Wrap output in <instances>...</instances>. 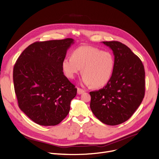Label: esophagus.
I'll use <instances>...</instances> for the list:
<instances>
[{"label": "esophagus", "instance_id": "esophagus-1", "mask_svg": "<svg viewBox=\"0 0 159 159\" xmlns=\"http://www.w3.org/2000/svg\"><path fill=\"white\" fill-rule=\"evenodd\" d=\"M77 90H78V94H83V93H84L85 92V90H84V89H80V88H79V87L77 88Z\"/></svg>", "mask_w": 159, "mask_h": 159}]
</instances>
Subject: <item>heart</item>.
Instances as JSON below:
<instances>
[{"instance_id":"obj_1","label":"heart","mask_w":159,"mask_h":159,"mask_svg":"<svg viewBox=\"0 0 159 159\" xmlns=\"http://www.w3.org/2000/svg\"><path fill=\"white\" fill-rule=\"evenodd\" d=\"M115 67V59L111 53L90 46H82L66 57L62 68L66 76L72 79L82 69V81L87 85L99 88L110 80Z\"/></svg>"}]
</instances>
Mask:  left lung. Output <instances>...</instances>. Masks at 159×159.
Returning a JSON list of instances; mask_svg holds the SVG:
<instances>
[{
	"mask_svg": "<svg viewBox=\"0 0 159 159\" xmlns=\"http://www.w3.org/2000/svg\"><path fill=\"white\" fill-rule=\"evenodd\" d=\"M115 56L112 76L103 89L90 92V107L105 124L116 125L134 114L145 94V70L140 59L119 41H103Z\"/></svg>",
	"mask_w": 159,
	"mask_h": 159,
	"instance_id": "1",
	"label": "left lung"
}]
</instances>
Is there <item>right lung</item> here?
<instances>
[{
  "label": "right lung",
  "mask_w": 159,
  "mask_h": 159,
  "mask_svg": "<svg viewBox=\"0 0 159 159\" xmlns=\"http://www.w3.org/2000/svg\"><path fill=\"white\" fill-rule=\"evenodd\" d=\"M74 39L37 41L15 63L13 79L18 105L37 124H59L69 114L77 89L63 72L62 62Z\"/></svg>",
  "instance_id": "1"
}]
</instances>
